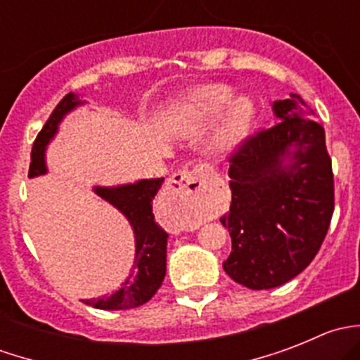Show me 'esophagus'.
<instances>
[{
    "instance_id": "obj_1",
    "label": "esophagus",
    "mask_w": 360,
    "mask_h": 360,
    "mask_svg": "<svg viewBox=\"0 0 360 360\" xmlns=\"http://www.w3.org/2000/svg\"><path fill=\"white\" fill-rule=\"evenodd\" d=\"M214 177H216V172L212 170V167L205 165V163L195 165L193 169H183L169 179L167 193L183 200L191 209L200 207V203L205 200L207 193H209Z\"/></svg>"
}]
</instances>
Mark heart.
Returning <instances> with one entry per match:
<instances>
[{"label": "heart", "instance_id": "heart-1", "mask_svg": "<svg viewBox=\"0 0 360 360\" xmlns=\"http://www.w3.org/2000/svg\"><path fill=\"white\" fill-rule=\"evenodd\" d=\"M235 96V90L223 83H210L190 90L184 96L183 111L198 125H209L221 116L214 134V150L230 153L237 150L250 134L256 108L248 96Z\"/></svg>", "mask_w": 360, "mask_h": 360}]
</instances>
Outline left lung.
Returning a JSON list of instances; mask_svg holds the SVG:
<instances>
[{
    "label": "left lung",
    "instance_id": "obj_1",
    "mask_svg": "<svg viewBox=\"0 0 360 360\" xmlns=\"http://www.w3.org/2000/svg\"><path fill=\"white\" fill-rule=\"evenodd\" d=\"M278 123L250 137L231 157V237L224 271L263 291L300 275L321 249L335 210L326 132L297 94L275 101Z\"/></svg>",
    "mask_w": 360,
    "mask_h": 360
}]
</instances>
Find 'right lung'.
I'll return each instance as SVG.
<instances>
[{"mask_svg":"<svg viewBox=\"0 0 360 360\" xmlns=\"http://www.w3.org/2000/svg\"><path fill=\"white\" fill-rule=\"evenodd\" d=\"M85 101L76 94H68L57 108L41 132L36 137L31 151L29 177H38L49 172L46 148L59 132V125L69 112L83 106ZM162 179H139L136 183L116 184V186H94V193L111 203L129 221L136 240L132 268L129 277L115 292L101 297L85 300L86 304L99 310H127L144 304L153 297L165 278L167 271V238L169 233L155 221L153 200L162 188Z\"/></svg>","mask_w":360,"mask_h":360,"instance_id":"right-lung-1","label":"right lung"}]
</instances>
